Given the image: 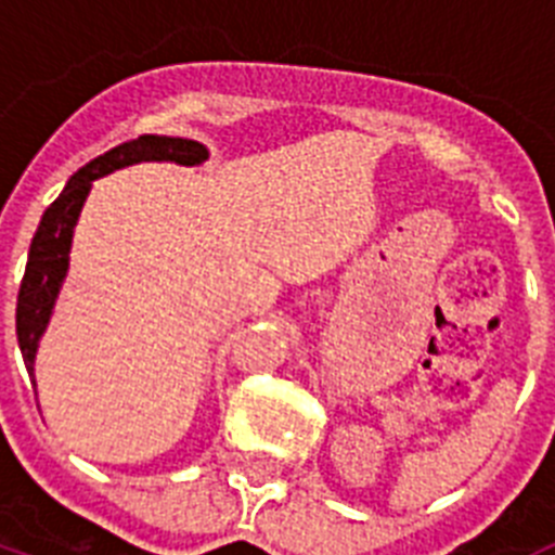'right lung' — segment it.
<instances>
[{"label":"right lung","instance_id":"obj_1","mask_svg":"<svg viewBox=\"0 0 555 555\" xmlns=\"http://www.w3.org/2000/svg\"><path fill=\"white\" fill-rule=\"evenodd\" d=\"M146 160H166V164L199 166L208 160V146L191 139H175V135H141L111 152L94 158L68 178L61 197L43 210L33 244L27 253V269L18 288L16 302V336L22 347L24 364H27L33 386H36V356L41 338L47 333L49 320L55 313L57 294L68 274V255H72V238H75L77 219L86 205L94 180L105 178L111 171L125 169L132 164Z\"/></svg>","mask_w":555,"mask_h":555}]
</instances>
